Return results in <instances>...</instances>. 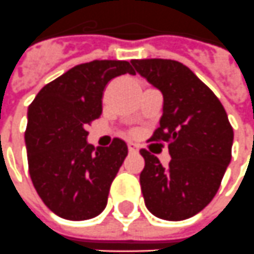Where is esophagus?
Listing matches in <instances>:
<instances>
[{"label": "esophagus", "mask_w": 254, "mask_h": 254, "mask_svg": "<svg viewBox=\"0 0 254 254\" xmlns=\"http://www.w3.org/2000/svg\"><path fill=\"white\" fill-rule=\"evenodd\" d=\"M127 148H128V150H130L131 153H134V152H137L138 150V146L134 142H128L127 144Z\"/></svg>", "instance_id": "obj_1"}]
</instances>
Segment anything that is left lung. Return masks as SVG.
Instances as JSON below:
<instances>
[{
  "label": "left lung",
  "instance_id": "obj_1",
  "mask_svg": "<svg viewBox=\"0 0 254 254\" xmlns=\"http://www.w3.org/2000/svg\"><path fill=\"white\" fill-rule=\"evenodd\" d=\"M135 70L163 94V116L149 141L169 145L166 167L155 155L139 174L148 210L181 221L203 210L217 193L231 162L234 130L214 92L185 64L171 59H134Z\"/></svg>",
  "mask_w": 254,
  "mask_h": 254
}]
</instances>
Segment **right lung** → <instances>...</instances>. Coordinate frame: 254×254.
<instances>
[{"label":"right lung","instance_id":"obj_1","mask_svg":"<svg viewBox=\"0 0 254 254\" xmlns=\"http://www.w3.org/2000/svg\"><path fill=\"white\" fill-rule=\"evenodd\" d=\"M126 73L135 74L127 61L77 64L43 87L29 106V173L38 196L59 217L90 220L106 207L128 149L120 138L95 149L87 142L85 127L101 116L108 83Z\"/></svg>","mask_w":254,"mask_h":254}]
</instances>
